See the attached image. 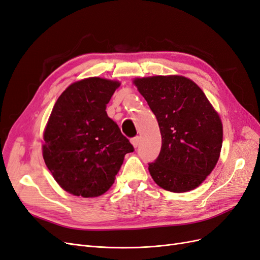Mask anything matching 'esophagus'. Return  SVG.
<instances>
[{"mask_svg":"<svg viewBox=\"0 0 260 260\" xmlns=\"http://www.w3.org/2000/svg\"><path fill=\"white\" fill-rule=\"evenodd\" d=\"M139 142H140V138H139V136H136V137L132 138V145H133L134 147H135V148H137V147H138Z\"/></svg>","mask_w":260,"mask_h":260,"instance_id":"1","label":"esophagus"}]
</instances>
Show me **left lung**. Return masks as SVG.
<instances>
[{"instance_id": "8db88e82", "label": "left lung", "mask_w": 260, "mask_h": 260, "mask_svg": "<svg viewBox=\"0 0 260 260\" xmlns=\"http://www.w3.org/2000/svg\"><path fill=\"white\" fill-rule=\"evenodd\" d=\"M154 113L162 136L161 152L149 172L156 185L187 192L202 183L218 161L222 124L203 90L180 75L134 80Z\"/></svg>"}]
</instances>
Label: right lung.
<instances>
[{"label":"right lung","instance_id":"add662e5","mask_svg":"<svg viewBox=\"0 0 260 260\" xmlns=\"http://www.w3.org/2000/svg\"><path fill=\"white\" fill-rule=\"evenodd\" d=\"M118 81L88 78L57 99L44 131L43 157L63 190L83 198L104 194L134 147L108 116Z\"/></svg>","mask_w":260,"mask_h":260}]
</instances>
